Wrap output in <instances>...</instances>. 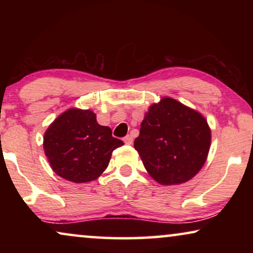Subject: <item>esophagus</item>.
<instances>
[{
    "label": "esophagus",
    "mask_w": 253,
    "mask_h": 253,
    "mask_svg": "<svg viewBox=\"0 0 253 253\" xmlns=\"http://www.w3.org/2000/svg\"><path fill=\"white\" fill-rule=\"evenodd\" d=\"M123 141H124V143H126V145H131V144L133 143V139H132V137L127 134V136H126V137L123 138Z\"/></svg>",
    "instance_id": "obj_1"
}]
</instances>
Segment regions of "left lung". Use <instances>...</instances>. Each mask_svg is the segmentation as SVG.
<instances>
[{
    "mask_svg": "<svg viewBox=\"0 0 253 253\" xmlns=\"http://www.w3.org/2000/svg\"><path fill=\"white\" fill-rule=\"evenodd\" d=\"M211 130L199 113L170 98L151 106L133 146L155 181L165 185L189 181L205 164Z\"/></svg>",
    "mask_w": 253,
    "mask_h": 253,
    "instance_id": "8db88e82",
    "label": "left lung"
}]
</instances>
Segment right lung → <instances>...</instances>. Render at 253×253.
Listing matches in <instances>:
<instances>
[{"mask_svg":"<svg viewBox=\"0 0 253 253\" xmlns=\"http://www.w3.org/2000/svg\"><path fill=\"white\" fill-rule=\"evenodd\" d=\"M123 141L96 122L91 110L69 109L50 124L43 150L53 170L75 183L91 182L108 167L114 150Z\"/></svg>","mask_w":253,"mask_h":253,"instance_id":"1","label":"right lung"}]
</instances>
